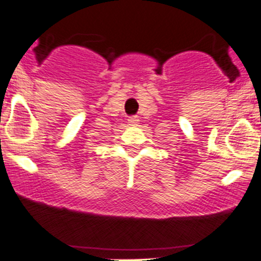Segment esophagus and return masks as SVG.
Masks as SVG:
<instances>
[{"label": "esophagus", "mask_w": 261, "mask_h": 261, "mask_svg": "<svg viewBox=\"0 0 261 261\" xmlns=\"http://www.w3.org/2000/svg\"><path fill=\"white\" fill-rule=\"evenodd\" d=\"M128 123H130V125H138L139 118L136 117V116H133V117L128 118Z\"/></svg>", "instance_id": "1"}]
</instances>
